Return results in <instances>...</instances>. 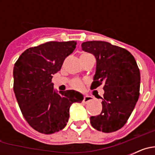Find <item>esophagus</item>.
<instances>
[{
  "label": "esophagus",
  "mask_w": 155,
  "mask_h": 155,
  "mask_svg": "<svg viewBox=\"0 0 155 155\" xmlns=\"http://www.w3.org/2000/svg\"><path fill=\"white\" fill-rule=\"evenodd\" d=\"M92 99H93L92 97L88 96V95H84V99H83V102H84V103H87V102H90V101H91Z\"/></svg>",
  "instance_id": "obj_1"
}]
</instances>
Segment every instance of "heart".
Listing matches in <instances>:
<instances>
[{"label": "heart", "mask_w": 155, "mask_h": 155, "mask_svg": "<svg viewBox=\"0 0 155 155\" xmlns=\"http://www.w3.org/2000/svg\"><path fill=\"white\" fill-rule=\"evenodd\" d=\"M71 87H73V88L76 90H81L83 87H84V84H83L81 80L75 78L71 81Z\"/></svg>", "instance_id": "1"}]
</instances>
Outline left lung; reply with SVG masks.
<instances>
[{
    "instance_id": "8db88e82",
    "label": "left lung",
    "mask_w": 155,
    "mask_h": 155,
    "mask_svg": "<svg viewBox=\"0 0 155 155\" xmlns=\"http://www.w3.org/2000/svg\"><path fill=\"white\" fill-rule=\"evenodd\" d=\"M82 50L96 58V71L91 89L104 84L102 110L90 117L94 129L112 133L124 127L140 95V70L134 56L124 48L104 41H87Z\"/></svg>"
}]
</instances>
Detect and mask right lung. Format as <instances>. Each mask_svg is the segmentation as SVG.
<instances>
[{
  "label": "right lung",
  "mask_w": 155,
  "mask_h": 155,
  "mask_svg": "<svg viewBox=\"0 0 155 155\" xmlns=\"http://www.w3.org/2000/svg\"><path fill=\"white\" fill-rule=\"evenodd\" d=\"M77 42H45L23 52L15 64L14 92L25 120L34 130L51 134L65 127L69 109L83 95L74 90H53V75L73 53Z\"/></svg>",
  "instance_id": "add662e5"
}]
</instances>
